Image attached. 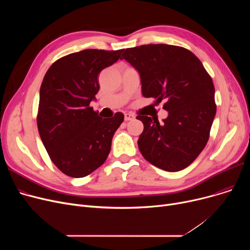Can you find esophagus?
Masks as SVG:
<instances>
[{"label":"esophagus","instance_id":"34e87169","mask_svg":"<svg viewBox=\"0 0 250 250\" xmlns=\"http://www.w3.org/2000/svg\"><path fill=\"white\" fill-rule=\"evenodd\" d=\"M135 118V115L132 113H125V121L128 122V121H133Z\"/></svg>","mask_w":250,"mask_h":250}]
</instances>
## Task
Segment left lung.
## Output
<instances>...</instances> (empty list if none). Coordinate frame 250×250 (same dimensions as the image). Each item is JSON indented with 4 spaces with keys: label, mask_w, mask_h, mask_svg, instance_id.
<instances>
[{
    "label": "left lung",
    "mask_w": 250,
    "mask_h": 250,
    "mask_svg": "<svg viewBox=\"0 0 250 250\" xmlns=\"http://www.w3.org/2000/svg\"><path fill=\"white\" fill-rule=\"evenodd\" d=\"M139 72L144 97L166 101L168 116L138 115L144 130L139 149L147 161L169 172L189 166L206 147L216 115L215 87L202 62L185 47L145 44L123 49Z\"/></svg>",
    "instance_id": "1"
}]
</instances>
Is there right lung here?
<instances>
[{"label":"right lung","instance_id":"1","mask_svg":"<svg viewBox=\"0 0 250 250\" xmlns=\"http://www.w3.org/2000/svg\"><path fill=\"white\" fill-rule=\"evenodd\" d=\"M123 49H85L56 61L39 92L37 127L51 161L65 175L80 178L100 167L111 149L124 114L102 118L90 107L99 91V73Z\"/></svg>","mask_w":250,"mask_h":250}]
</instances>
